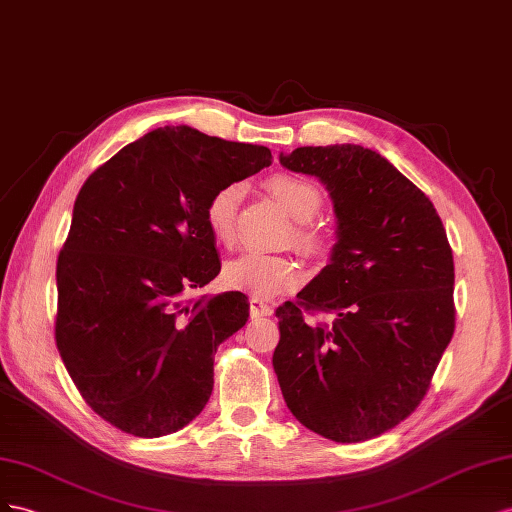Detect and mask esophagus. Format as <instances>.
Returning <instances> with one entry per match:
<instances>
[{
    "label": "esophagus",
    "instance_id": "obj_1",
    "mask_svg": "<svg viewBox=\"0 0 512 512\" xmlns=\"http://www.w3.org/2000/svg\"><path fill=\"white\" fill-rule=\"evenodd\" d=\"M251 315L253 317H268V315H272V304L264 302L261 298H251Z\"/></svg>",
    "mask_w": 512,
    "mask_h": 512
}]
</instances>
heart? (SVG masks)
Wrapping results in <instances>:
<instances>
[{"label":"heart","mask_w":512,"mask_h":512,"mask_svg":"<svg viewBox=\"0 0 512 512\" xmlns=\"http://www.w3.org/2000/svg\"><path fill=\"white\" fill-rule=\"evenodd\" d=\"M270 193L283 203V208L296 221H311L321 208V193L315 184L302 180L298 175L279 173L268 180ZM242 199V184L229 182L216 188L206 206V223L218 242H231L236 233V214ZM302 240L311 244L309 233H302ZM223 281L229 289L246 291L255 298H274L294 289L302 281V272L296 261L264 251H244L229 259L223 268Z\"/></svg>","instance_id":"1"}]
</instances>
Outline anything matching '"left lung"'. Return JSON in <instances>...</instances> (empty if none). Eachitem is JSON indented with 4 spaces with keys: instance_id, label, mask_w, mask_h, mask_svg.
I'll use <instances>...</instances> for the list:
<instances>
[{
    "instance_id": "obj_1",
    "label": "left lung",
    "mask_w": 512,
    "mask_h": 512,
    "mask_svg": "<svg viewBox=\"0 0 512 512\" xmlns=\"http://www.w3.org/2000/svg\"><path fill=\"white\" fill-rule=\"evenodd\" d=\"M279 160L328 188L337 244L296 302L276 309L272 367L306 429L341 444L371 440L425 399L455 332L446 229L429 197L362 145L296 148Z\"/></svg>"
}]
</instances>
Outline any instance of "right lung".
<instances>
[{
	"mask_svg": "<svg viewBox=\"0 0 512 512\" xmlns=\"http://www.w3.org/2000/svg\"><path fill=\"white\" fill-rule=\"evenodd\" d=\"M270 163L264 145L165 126L81 186L57 257L55 343L85 403L113 427L160 437L206 407L216 349L251 306L240 291L186 300L221 272L206 206Z\"/></svg>",
	"mask_w": 512,
	"mask_h": 512,
	"instance_id": "obj_1",
	"label": "right lung"
}]
</instances>
